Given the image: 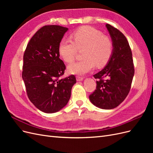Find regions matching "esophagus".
Wrapping results in <instances>:
<instances>
[{"label": "esophagus", "instance_id": "esophagus-1", "mask_svg": "<svg viewBox=\"0 0 153 153\" xmlns=\"http://www.w3.org/2000/svg\"><path fill=\"white\" fill-rule=\"evenodd\" d=\"M76 80H77V81H79V82L82 81L83 80H84V78H83V77L79 76H76Z\"/></svg>", "mask_w": 153, "mask_h": 153}]
</instances>
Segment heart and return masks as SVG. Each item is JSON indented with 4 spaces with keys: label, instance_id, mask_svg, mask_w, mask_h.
<instances>
[{
    "label": "heart",
    "instance_id": "obj_1",
    "mask_svg": "<svg viewBox=\"0 0 153 153\" xmlns=\"http://www.w3.org/2000/svg\"><path fill=\"white\" fill-rule=\"evenodd\" d=\"M73 41L63 38L59 45V53L64 61L70 63L75 58L78 50H82L81 61L68 66L73 75H83L91 71L95 65L102 67L106 64L113 52V44L108 36L89 26L80 27L72 35Z\"/></svg>",
    "mask_w": 153,
    "mask_h": 153
}]
</instances>
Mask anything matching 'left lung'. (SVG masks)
Returning <instances> with one entry per match:
<instances>
[{
    "mask_svg": "<svg viewBox=\"0 0 153 153\" xmlns=\"http://www.w3.org/2000/svg\"><path fill=\"white\" fill-rule=\"evenodd\" d=\"M113 44V52L102 70L95 74L96 89L89 96L91 102L101 109L117 107L130 90L135 69L132 53L126 37L118 29L106 24Z\"/></svg>",
    "mask_w": 153,
    "mask_h": 153,
    "instance_id": "left-lung-1",
    "label": "left lung"
}]
</instances>
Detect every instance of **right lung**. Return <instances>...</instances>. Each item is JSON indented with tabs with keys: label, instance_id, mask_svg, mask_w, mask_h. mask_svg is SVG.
I'll return each instance as SVG.
<instances>
[{
	"label": "right lung",
	"instance_id": "1",
	"mask_svg": "<svg viewBox=\"0 0 153 153\" xmlns=\"http://www.w3.org/2000/svg\"><path fill=\"white\" fill-rule=\"evenodd\" d=\"M68 30L59 25L43 27L32 36L24 55L22 78L27 96L45 113H55L63 108L76 82L73 75L59 78L66 66L59 58V45Z\"/></svg>",
	"mask_w": 153,
	"mask_h": 153
}]
</instances>
